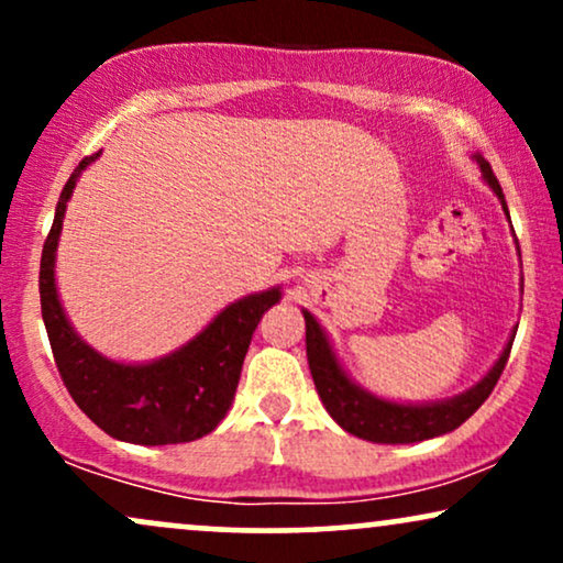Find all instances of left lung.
<instances>
[{
    "label": "left lung",
    "mask_w": 563,
    "mask_h": 563,
    "mask_svg": "<svg viewBox=\"0 0 563 563\" xmlns=\"http://www.w3.org/2000/svg\"><path fill=\"white\" fill-rule=\"evenodd\" d=\"M482 166V177L500 198L503 209L508 214L506 198H503L500 183L493 174V166L487 164L482 156H476ZM307 320V360L309 371H312L314 386L325 405V410L331 412V418L341 429L349 434L367 439V442H380V444H410V442H423V439H434L439 434H448V431L457 429L463 421H468L476 410H479L484 399L489 397L495 389L497 378H500L503 367L508 363L510 346H514V335H510L508 346L503 349L500 360L493 365V371L484 376L479 384L471 386L468 391L457 394V397L444 399V402H431V405H399L389 402V399H378L376 394L363 391L360 386H354L344 371H341L339 360H335L331 344H328L325 333L318 325V320L309 312H303Z\"/></svg>",
    "instance_id": "1"
}]
</instances>
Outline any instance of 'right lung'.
I'll list each match as a JSON object with an SVG mask.
<instances>
[{
	"mask_svg": "<svg viewBox=\"0 0 563 563\" xmlns=\"http://www.w3.org/2000/svg\"><path fill=\"white\" fill-rule=\"evenodd\" d=\"M97 158L87 156L63 187L55 222L42 249L38 294L55 365L74 402L106 434L132 444H179L200 439L228 416L251 335L280 301V288L230 303L196 339L147 365H124L97 354L74 333L55 288V251L76 179Z\"/></svg>",
	"mask_w": 563,
	"mask_h": 563,
	"instance_id": "obj_1",
	"label": "right lung"
}]
</instances>
